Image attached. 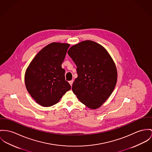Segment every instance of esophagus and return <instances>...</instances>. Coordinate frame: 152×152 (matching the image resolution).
I'll list each match as a JSON object with an SVG mask.
<instances>
[{
	"label": "esophagus",
	"instance_id": "esophagus-1",
	"mask_svg": "<svg viewBox=\"0 0 152 152\" xmlns=\"http://www.w3.org/2000/svg\"><path fill=\"white\" fill-rule=\"evenodd\" d=\"M69 83L70 86H72V84H73V80H70V81L69 82Z\"/></svg>",
	"mask_w": 152,
	"mask_h": 152
}]
</instances>
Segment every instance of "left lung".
I'll return each instance as SVG.
<instances>
[{
	"instance_id": "left-lung-1",
	"label": "left lung",
	"mask_w": 152,
	"mask_h": 152,
	"mask_svg": "<svg viewBox=\"0 0 152 152\" xmlns=\"http://www.w3.org/2000/svg\"><path fill=\"white\" fill-rule=\"evenodd\" d=\"M77 66L72 91L91 109L101 107L113 91L117 79L116 65L104 47L91 40L72 46L68 51Z\"/></svg>"
}]
</instances>
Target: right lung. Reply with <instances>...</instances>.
Instances as JSON below:
<instances>
[{"label": "right lung", "instance_id": "obj_1", "mask_svg": "<svg viewBox=\"0 0 152 152\" xmlns=\"http://www.w3.org/2000/svg\"><path fill=\"white\" fill-rule=\"evenodd\" d=\"M69 46L68 43L56 42L48 45L36 55L26 70V90L42 106L56 104L71 88L61 66Z\"/></svg>", "mask_w": 152, "mask_h": 152}]
</instances>
